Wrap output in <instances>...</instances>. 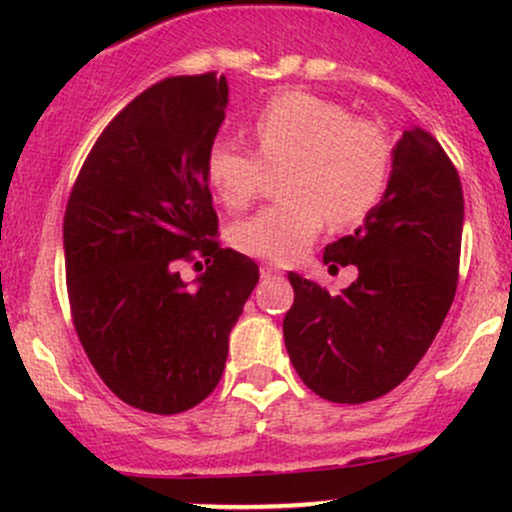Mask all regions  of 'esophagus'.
<instances>
[{"instance_id": "esophagus-1", "label": "esophagus", "mask_w": 512, "mask_h": 512, "mask_svg": "<svg viewBox=\"0 0 512 512\" xmlns=\"http://www.w3.org/2000/svg\"><path fill=\"white\" fill-rule=\"evenodd\" d=\"M260 274H262V279H276V276H279L281 272L276 267H272V264H262Z\"/></svg>"}]
</instances>
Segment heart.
<instances>
[{
    "label": "heart",
    "mask_w": 512,
    "mask_h": 512,
    "mask_svg": "<svg viewBox=\"0 0 512 512\" xmlns=\"http://www.w3.org/2000/svg\"><path fill=\"white\" fill-rule=\"evenodd\" d=\"M252 129L264 163H289L284 178L289 199L233 226L231 240L243 255L289 264L308 250L327 219L351 226L366 219L383 197L392 142L375 122L351 120L342 105L289 91L257 110ZM260 158L236 137L211 142L207 178L226 207L243 209L255 199Z\"/></svg>",
    "instance_id": "b5f03b06"
}]
</instances>
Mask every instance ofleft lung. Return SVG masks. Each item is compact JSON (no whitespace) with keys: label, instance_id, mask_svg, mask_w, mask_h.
<instances>
[{"label":"left lung","instance_id":"obj_1","mask_svg":"<svg viewBox=\"0 0 512 512\" xmlns=\"http://www.w3.org/2000/svg\"><path fill=\"white\" fill-rule=\"evenodd\" d=\"M464 199L460 175L421 127L392 149L380 202L322 260L358 276L337 296L289 272L291 310L284 342L293 368L315 395L361 404L387 395L424 358L457 289Z\"/></svg>","mask_w":512,"mask_h":512}]
</instances>
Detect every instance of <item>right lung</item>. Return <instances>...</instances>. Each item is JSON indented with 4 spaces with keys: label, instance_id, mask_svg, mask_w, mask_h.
Instances as JSON below:
<instances>
[{
    "label": "right lung",
    "instance_id": "right-lung-1",
    "mask_svg": "<svg viewBox=\"0 0 512 512\" xmlns=\"http://www.w3.org/2000/svg\"><path fill=\"white\" fill-rule=\"evenodd\" d=\"M226 76H170L113 117L64 214V264L88 361L129 407L180 414L219 385L228 334L260 279L216 243L207 151L226 117ZM182 261L208 272L190 287Z\"/></svg>",
    "mask_w": 512,
    "mask_h": 512
}]
</instances>
